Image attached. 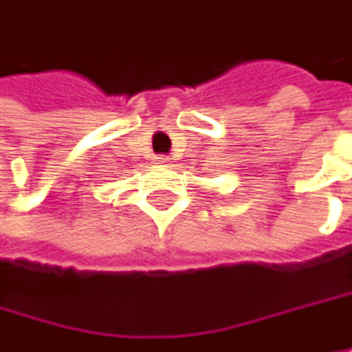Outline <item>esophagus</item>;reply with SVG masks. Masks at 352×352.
Wrapping results in <instances>:
<instances>
[{
    "label": "esophagus",
    "mask_w": 352,
    "mask_h": 352,
    "mask_svg": "<svg viewBox=\"0 0 352 352\" xmlns=\"http://www.w3.org/2000/svg\"><path fill=\"white\" fill-rule=\"evenodd\" d=\"M159 161H161V163H169V161H171V159H169V157H167V155H163V157H159Z\"/></svg>",
    "instance_id": "1"
}]
</instances>
